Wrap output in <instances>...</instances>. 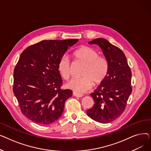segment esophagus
<instances>
[{
	"label": "esophagus",
	"mask_w": 151,
	"mask_h": 151,
	"mask_svg": "<svg viewBox=\"0 0 151 151\" xmlns=\"http://www.w3.org/2000/svg\"><path fill=\"white\" fill-rule=\"evenodd\" d=\"M73 95L74 96H75V97H82L83 96V94H81V93H76V92H73Z\"/></svg>",
	"instance_id": "1"
}]
</instances>
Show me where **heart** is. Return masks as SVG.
Listing matches in <instances>:
<instances>
[{
    "label": "heart",
    "mask_w": 151,
    "mask_h": 151,
    "mask_svg": "<svg viewBox=\"0 0 151 151\" xmlns=\"http://www.w3.org/2000/svg\"><path fill=\"white\" fill-rule=\"evenodd\" d=\"M73 56L78 60L84 63V67L80 78H73L67 84V88L78 93L85 92L89 90L92 85L100 84L105 80L108 71L107 60L99 56V52L92 47L82 46L76 50ZM58 70L64 80L70 76V62L67 55L62 56L58 63Z\"/></svg>",
    "instance_id": "obj_1"
}]
</instances>
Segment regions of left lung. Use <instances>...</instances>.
Listing matches in <instances>:
<instances>
[{"mask_svg":"<svg viewBox=\"0 0 151 151\" xmlns=\"http://www.w3.org/2000/svg\"><path fill=\"white\" fill-rule=\"evenodd\" d=\"M102 50L108 62V71L105 80L91 94L94 101L87 114L95 121L107 124L119 117L125 110L132 92V71L123 51L104 38L89 42Z\"/></svg>","mask_w":151,"mask_h":151,"instance_id":"obj_1","label":"left lung"}]
</instances>
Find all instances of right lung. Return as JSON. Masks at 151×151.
Listing matches in <instances>:
<instances>
[{
  "instance_id": "right-lung-1",
  "label": "right lung",
  "mask_w": 151,
  "mask_h": 151,
  "mask_svg": "<svg viewBox=\"0 0 151 151\" xmlns=\"http://www.w3.org/2000/svg\"><path fill=\"white\" fill-rule=\"evenodd\" d=\"M78 39L49 40L30 45L14 67L13 91L22 113L32 122L48 125L62 116L65 101L72 96L60 89V58Z\"/></svg>"
}]
</instances>
